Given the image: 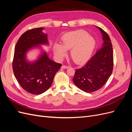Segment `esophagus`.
I'll use <instances>...</instances> for the list:
<instances>
[{
    "mask_svg": "<svg viewBox=\"0 0 132 132\" xmlns=\"http://www.w3.org/2000/svg\"><path fill=\"white\" fill-rule=\"evenodd\" d=\"M69 68V66H67V65H62V69H68V68Z\"/></svg>",
    "mask_w": 132,
    "mask_h": 132,
    "instance_id": "1",
    "label": "esophagus"
}]
</instances>
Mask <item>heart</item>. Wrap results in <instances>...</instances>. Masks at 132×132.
I'll use <instances>...</instances> for the list:
<instances>
[{
    "mask_svg": "<svg viewBox=\"0 0 132 132\" xmlns=\"http://www.w3.org/2000/svg\"><path fill=\"white\" fill-rule=\"evenodd\" d=\"M61 45L54 44V53L61 60L67 55V50H70V56L75 63L82 64L91 57L96 46L95 38L84 30L69 32L61 37Z\"/></svg>",
    "mask_w": 132,
    "mask_h": 132,
    "instance_id": "obj_1",
    "label": "heart"
}]
</instances>
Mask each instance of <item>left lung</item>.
<instances>
[{"label":"left lung","instance_id":"obj_1","mask_svg":"<svg viewBox=\"0 0 132 132\" xmlns=\"http://www.w3.org/2000/svg\"><path fill=\"white\" fill-rule=\"evenodd\" d=\"M96 27L101 31L103 41L102 45L84 66L76 69L73 78L74 84L87 93L101 89L113 70V48L110 38L101 28Z\"/></svg>","mask_w":132,"mask_h":132}]
</instances>
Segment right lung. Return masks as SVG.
Returning a JSON list of instances; mask_svg holds the SVG:
<instances>
[{"label": "right lung", "mask_w": 132, "mask_h": 132, "mask_svg": "<svg viewBox=\"0 0 132 132\" xmlns=\"http://www.w3.org/2000/svg\"><path fill=\"white\" fill-rule=\"evenodd\" d=\"M43 27L28 30L23 34L16 45L13 69L15 77L22 88L33 95L45 93L51 87L55 74L62 64L55 63L48 57L41 45H49L47 34ZM38 48L41 52L36 60L29 61L27 53Z\"/></svg>", "instance_id": "right-lung-1"}]
</instances>
